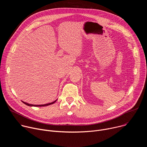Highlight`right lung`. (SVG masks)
Returning a JSON list of instances; mask_svg holds the SVG:
<instances>
[{"label": "right lung", "instance_id": "1", "mask_svg": "<svg viewBox=\"0 0 147 147\" xmlns=\"http://www.w3.org/2000/svg\"><path fill=\"white\" fill-rule=\"evenodd\" d=\"M56 101V100H55L54 102H51V103H47V104H44V105H32V104H29V103H26V102H23V101H22L24 104H26V105H28V106H30V107H46V106H48V105H52V104H53V103H54Z\"/></svg>", "mask_w": 147, "mask_h": 147}]
</instances>
